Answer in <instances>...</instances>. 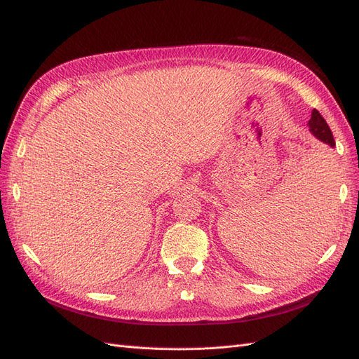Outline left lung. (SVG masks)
Instances as JSON below:
<instances>
[{
    "mask_svg": "<svg viewBox=\"0 0 359 359\" xmlns=\"http://www.w3.org/2000/svg\"><path fill=\"white\" fill-rule=\"evenodd\" d=\"M309 126H310V132L319 140H322V142H325L330 147H335V140H334L331 128L327 124V121L323 119V116L319 114V111L313 109Z\"/></svg>",
    "mask_w": 359,
    "mask_h": 359,
    "instance_id": "left-lung-1",
    "label": "left lung"
}]
</instances>
